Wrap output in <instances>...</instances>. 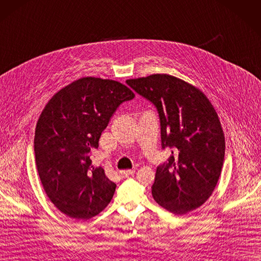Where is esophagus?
<instances>
[{"label":"esophagus","mask_w":261,"mask_h":261,"mask_svg":"<svg viewBox=\"0 0 261 261\" xmlns=\"http://www.w3.org/2000/svg\"><path fill=\"white\" fill-rule=\"evenodd\" d=\"M119 174L122 178H125V177H129V176L135 174V171H133V170H123V171H120Z\"/></svg>","instance_id":"34e87169"}]
</instances>
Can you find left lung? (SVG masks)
Instances as JSON below:
<instances>
[{
  "mask_svg": "<svg viewBox=\"0 0 261 261\" xmlns=\"http://www.w3.org/2000/svg\"><path fill=\"white\" fill-rule=\"evenodd\" d=\"M125 83L155 107L162 149H173L156 168L153 198L176 215L197 208L212 195L224 163L225 137L215 109L202 91L173 76Z\"/></svg>",
  "mask_w": 261,
  "mask_h": 261,
  "instance_id": "obj_1",
  "label": "left lung"
}]
</instances>
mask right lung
I'll list each match as a JSON object with an SVG mask.
<instances>
[{
  "label": "right lung",
  "mask_w": 261,
  "mask_h": 261,
  "mask_svg": "<svg viewBox=\"0 0 261 261\" xmlns=\"http://www.w3.org/2000/svg\"><path fill=\"white\" fill-rule=\"evenodd\" d=\"M135 98L115 80L86 77L59 90L46 105L35 130L39 178L57 208L87 220L103 211L116 184L90 159L118 107Z\"/></svg>",
  "instance_id": "add662e5"
}]
</instances>
